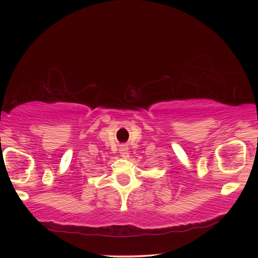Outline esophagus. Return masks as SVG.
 Masks as SVG:
<instances>
[{
	"mask_svg": "<svg viewBox=\"0 0 258 258\" xmlns=\"http://www.w3.org/2000/svg\"><path fill=\"white\" fill-rule=\"evenodd\" d=\"M119 152H120V156L124 157V158L128 157V150H127V148H126V147H121Z\"/></svg>",
	"mask_w": 258,
	"mask_h": 258,
	"instance_id": "esophagus-1",
	"label": "esophagus"
}]
</instances>
